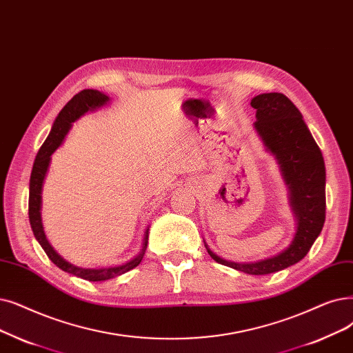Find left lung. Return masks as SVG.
Listing matches in <instances>:
<instances>
[{"instance_id":"obj_1","label":"left lung","mask_w":353,"mask_h":353,"mask_svg":"<svg viewBox=\"0 0 353 353\" xmlns=\"http://www.w3.org/2000/svg\"><path fill=\"white\" fill-rule=\"evenodd\" d=\"M251 106L256 111L254 128L265 151L277 160L287 185L296 234L281 252L254 263L226 261L212 252L206 242L205 247L219 264L251 275H265L301 261L320 235L326 218V168L301 112L285 95L279 92L256 95Z\"/></svg>"}]
</instances>
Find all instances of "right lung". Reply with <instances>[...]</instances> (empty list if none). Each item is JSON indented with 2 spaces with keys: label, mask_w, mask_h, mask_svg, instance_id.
I'll list each match as a JSON object with an SVG mask.
<instances>
[{
  "label": "right lung",
  "mask_w": 353,
  "mask_h": 353,
  "mask_svg": "<svg viewBox=\"0 0 353 353\" xmlns=\"http://www.w3.org/2000/svg\"><path fill=\"white\" fill-rule=\"evenodd\" d=\"M108 102H110V97H106L105 94H102V92L95 90V89H83L79 92V94H76L56 117L53 125H52V130L48 135V139H46V141L43 143L41 148L37 152L34 164H33L32 176H30L28 218H30V225H32L36 239L41 245L44 252L48 254V256L52 259L53 264H56L60 270H63L69 274L76 275V277H81L88 281L111 280V279H115V277H118V275L124 274L139 265L141 263V259L144 258V254L147 250L150 228H147V231L144 234L140 252L137 254L134 258H131L130 261L121 264V265L101 267V268L76 267L60 256L54 251V248L52 247L48 238H46L43 222H41V192H43L44 179H46V176H48V172H49L52 154L65 141V137L68 135L69 130L72 128L73 122L78 121L86 112H94V111L102 108V106Z\"/></svg>",
  "instance_id": "add662e5"
}]
</instances>
